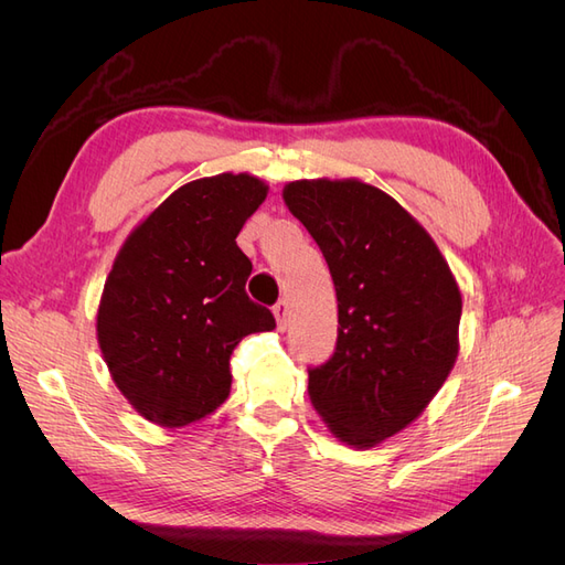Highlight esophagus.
Returning <instances> with one entry per match:
<instances>
[{
  "label": "esophagus",
  "instance_id": "esophagus-1",
  "mask_svg": "<svg viewBox=\"0 0 565 565\" xmlns=\"http://www.w3.org/2000/svg\"><path fill=\"white\" fill-rule=\"evenodd\" d=\"M273 316L278 320V328L285 330L287 328V318H289V306L285 299H280L276 306H273Z\"/></svg>",
  "mask_w": 565,
  "mask_h": 565
}]
</instances>
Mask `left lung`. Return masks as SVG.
<instances>
[{
    "mask_svg": "<svg viewBox=\"0 0 565 565\" xmlns=\"http://www.w3.org/2000/svg\"><path fill=\"white\" fill-rule=\"evenodd\" d=\"M285 204L318 243L337 289L328 363L309 396L353 448L398 434L429 405L457 358L461 295L431 235L363 181H292Z\"/></svg>",
    "mask_w": 565,
    "mask_h": 565,
    "instance_id": "left-lung-1",
    "label": "left lung"
}]
</instances>
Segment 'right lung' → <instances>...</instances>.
Listing matches in <instances>:
<instances>
[{"label":"right lung","instance_id":"add662e5","mask_svg":"<svg viewBox=\"0 0 565 565\" xmlns=\"http://www.w3.org/2000/svg\"><path fill=\"white\" fill-rule=\"evenodd\" d=\"M249 174L181 185L134 228L100 297L96 332L117 388L146 419L185 426L231 393V353L276 328L245 282L252 262L235 237L266 200Z\"/></svg>","mask_w":565,"mask_h":565}]
</instances>
